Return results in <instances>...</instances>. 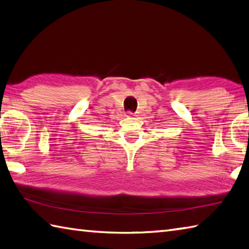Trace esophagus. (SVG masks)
Listing matches in <instances>:
<instances>
[{
  "mask_svg": "<svg viewBox=\"0 0 249 249\" xmlns=\"http://www.w3.org/2000/svg\"><path fill=\"white\" fill-rule=\"evenodd\" d=\"M127 114H128L129 116H131V115H134V113H133V112H131V111H128V112H127Z\"/></svg>",
  "mask_w": 249,
  "mask_h": 249,
  "instance_id": "1",
  "label": "esophagus"
}]
</instances>
